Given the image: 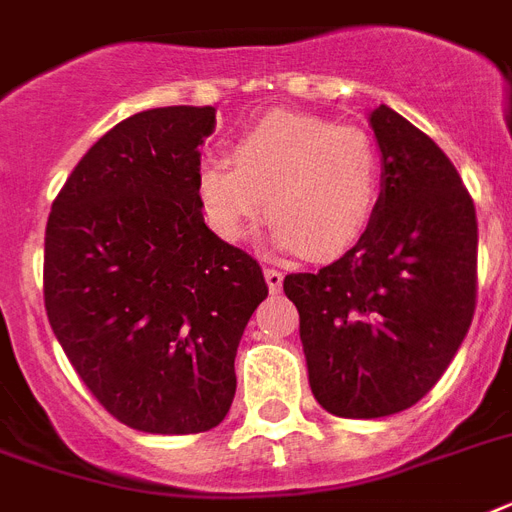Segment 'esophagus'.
<instances>
[{"label": "esophagus", "instance_id": "1", "mask_svg": "<svg viewBox=\"0 0 512 512\" xmlns=\"http://www.w3.org/2000/svg\"><path fill=\"white\" fill-rule=\"evenodd\" d=\"M265 284H268L270 292H281V286H284V273L276 268H265Z\"/></svg>", "mask_w": 512, "mask_h": 512}]
</instances>
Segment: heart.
Returning a JSON list of instances; mask_svg holds the SVG:
<instances>
[{
	"label": "heart",
	"instance_id": "b5f03b06",
	"mask_svg": "<svg viewBox=\"0 0 512 512\" xmlns=\"http://www.w3.org/2000/svg\"><path fill=\"white\" fill-rule=\"evenodd\" d=\"M228 159L210 157L197 176L202 215L223 242L252 234L265 199L276 247L307 260L350 252L376 218L381 157L360 128L270 112L236 136Z\"/></svg>",
	"mask_w": 512,
	"mask_h": 512
}]
</instances>
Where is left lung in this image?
Returning a JSON list of instances; mask_svg holds the SVG:
<instances>
[{"mask_svg": "<svg viewBox=\"0 0 512 512\" xmlns=\"http://www.w3.org/2000/svg\"><path fill=\"white\" fill-rule=\"evenodd\" d=\"M384 191L360 244L318 273H289L310 389L339 418H384L431 392L476 310V207L429 136L371 112Z\"/></svg>", "mask_w": 512, "mask_h": 512, "instance_id": "1", "label": "left lung"}]
</instances>
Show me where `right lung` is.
Masks as SVG:
<instances>
[{
  "instance_id": "obj_1",
  "label": "right lung",
  "mask_w": 512,
  "mask_h": 512,
  "mask_svg": "<svg viewBox=\"0 0 512 512\" xmlns=\"http://www.w3.org/2000/svg\"><path fill=\"white\" fill-rule=\"evenodd\" d=\"M215 107H157L110 128L47 220L44 307L97 402L136 431L226 418L234 357L268 297L263 268L205 226L199 147Z\"/></svg>"
}]
</instances>
